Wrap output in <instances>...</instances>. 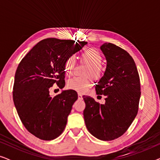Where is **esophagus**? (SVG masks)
Returning a JSON list of instances; mask_svg holds the SVG:
<instances>
[{"label":"esophagus","instance_id":"obj_1","mask_svg":"<svg viewBox=\"0 0 160 160\" xmlns=\"http://www.w3.org/2000/svg\"><path fill=\"white\" fill-rule=\"evenodd\" d=\"M78 98L79 100H82L83 99V98H82V95L81 93H78Z\"/></svg>","mask_w":160,"mask_h":160}]
</instances>
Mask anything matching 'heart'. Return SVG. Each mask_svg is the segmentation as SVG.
<instances>
[{"label":"heart","mask_w":160,"mask_h":160,"mask_svg":"<svg viewBox=\"0 0 160 160\" xmlns=\"http://www.w3.org/2000/svg\"><path fill=\"white\" fill-rule=\"evenodd\" d=\"M82 58L84 62L89 65V68L87 69L86 74H91L97 78L101 77L104 69L101 65L102 57L99 51L95 49L85 50L82 53ZM75 64V57L71 55L67 58L65 62V71L67 74L70 75L72 73ZM92 84V79L89 76L87 77L73 76L68 81L67 87L73 90L82 92L90 87Z\"/></svg>","instance_id":"obj_1"}]
</instances>
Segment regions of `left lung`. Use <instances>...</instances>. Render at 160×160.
<instances>
[{
    "label": "left lung",
    "instance_id": "8db88e82",
    "mask_svg": "<svg viewBox=\"0 0 160 160\" xmlns=\"http://www.w3.org/2000/svg\"><path fill=\"white\" fill-rule=\"evenodd\" d=\"M100 49L107 66L95 90L97 95H105L106 102L100 104L89 96H83L84 118L93 136L112 141L122 136L136 117L141 83L135 61L128 52L111 43H103Z\"/></svg>",
    "mask_w": 160,
    "mask_h": 160
}]
</instances>
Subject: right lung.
Masks as SVG:
<instances>
[{
	"label": "right lung",
	"instance_id": "obj_1",
	"mask_svg": "<svg viewBox=\"0 0 160 160\" xmlns=\"http://www.w3.org/2000/svg\"><path fill=\"white\" fill-rule=\"evenodd\" d=\"M87 43L44 39L32 47L17 67L13 87L15 108L28 132L39 139H55L65 128L78 94L69 89L53 98L49 92L53 85L60 89L65 87V60Z\"/></svg>",
	"mask_w": 160,
	"mask_h": 160
}]
</instances>
